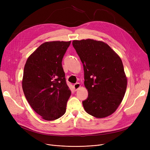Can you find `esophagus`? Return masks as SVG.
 <instances>
[{
	"label": "esophagus",
	"instance_id": "obj_1",
	"mask_svg": "<svg viewBox=\"0 0 150 150\" xmlns=\"http://www.w3.org/2000/svg\"><path fill=\"white\" fill-rule=\"evenodd\" d=\"M80 87H81V85H80V83H76V84H75L74 85V89H75V91L78 90Z\"/></svg>",
	"mask_w": 150,
	"mask_h": 150
}]
</instances>
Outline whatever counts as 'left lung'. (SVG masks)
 Returning <instances> with one entry per match:
<instances>
[{"instance_id": "obj_1", "label": "left lung", "mask_w": 150, "mask_h": 150, "mask_svg": "<svg viewBox=\"0 0 150 150\" xmlns=\"http://www.w3.org/2000/svg\"><path fill=\"white\" fill-rule=\"evenodd\" d=\"M72 45L83 65L88 98L83 101L86 112L96 118L113 114L123 100L127 78L121 58L104 42L88 39Z\"/></svg>"}]
</instances>
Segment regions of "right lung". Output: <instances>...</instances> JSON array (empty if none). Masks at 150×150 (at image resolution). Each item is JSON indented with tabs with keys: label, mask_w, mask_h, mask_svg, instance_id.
<instances>
[{
	"label": "right lung",
	"mask_w": 150,
	"mask_h": 150,
	"mask_svg": "<svg viewBox=\"0 0 150 150\" xmlns=\"http://www.w3.org/2000/svg\"><path fill=\"white\" fill-rule=\"evenodd\" d=\"M71 41L42 44L28 58L23 69L22 89L28 103L43 119H59L66 112L71 91L62 67Z\"/></svg>",
	"instance_id": "obj_1"
}]
</instances>
